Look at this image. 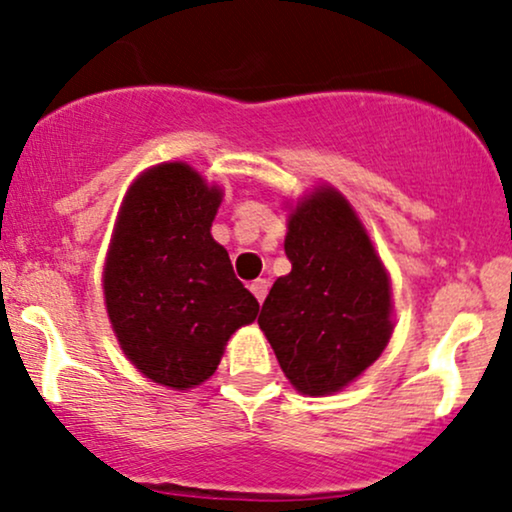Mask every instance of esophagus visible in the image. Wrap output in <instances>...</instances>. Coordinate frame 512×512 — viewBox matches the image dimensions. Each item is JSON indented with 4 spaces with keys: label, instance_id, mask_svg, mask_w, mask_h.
I'll return each instance as SVG.
<instances>
[{
    "label": "esophagus",
    "instance_id": "esophagus-1",
    "mask_svg": "<svg viewBox=\"0 0 512 512\" xmlns=\"http://www.w3.org/2000/svg\"><path fill=\"white\" fill-rule=\"evenodd\" d=\"M251 292H254V296L258 299V304H263V299H266L268 289H270V282L263 280V277H258V280L251 282Z\"/></svg>",
    "mask_w": 512,
    "mask_h": 512
}]
</instances>
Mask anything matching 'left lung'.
<instances>
[{"instance_id":"left-lung-1","label":"left lung","mask_w":512,"mask_h":512,"mask_svg":"<svg viewBox=\"0 0 512 512\" xmlns=\"http://www.w3.org/2000/svg\"><path fill=\"white\" fill-rule=\"evenodd\" d=\"M285 254L258 325L287 380L304 394L342 389L391 337V292L380 258L342 194L320 187L289 218Z\"/></svg>"}]
</instances>
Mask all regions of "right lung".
I'll use <instances>...</instances> for the list:
<instances>
[{"label": "right lung", "mask_w": 512, "mask_h": 512, "mask_svg": "<svg viewBox=\"0 0 512 512\" xmlns=\"http://www.w3.org/2000/svg\"><path fill=\"white\" fill-rule=\"evenodd\" d=\"M220 197L185 163H163L130 187L113 232L106 311L125 356L163 387L208 380L230 334L258 313L211 237Z\"/></svg>", "instance_id": "add662e5"}]
</instances>
